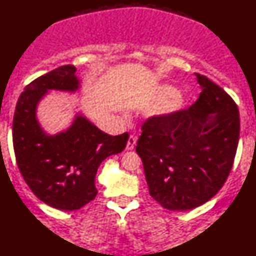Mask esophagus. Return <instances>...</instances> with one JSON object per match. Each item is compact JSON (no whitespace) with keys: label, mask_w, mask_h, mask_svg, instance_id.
<instances>
[{"label":"esophagus","mask_w":256,"mask_h":256,"mask_svg":"<svg viewBox=\"0 0 256 256\" xmlns=\"http://www.w3.org/2000/svg\"><path fill=\"white\" fill-rule=\"evenodd\" d=\"M136 142H137V139H136L134 136H130V137H128V144H126V150H132V148L136 146Z\"/></svg>","instance_id":"esophagus-1"}]
</instances>
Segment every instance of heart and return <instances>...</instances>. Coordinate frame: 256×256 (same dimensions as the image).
<instances>
[{
  "label": "heart",
  "instance_id": "heart-1",
  "mask_svg": "<svg viewBox=\"0 0 256 256\" xmlns=\"http://www.w3.org/2000/svg\"><path fill=\"white\" fill-rule=\"evenodd\" d=\"M157 102H166L162 108V114H176L189 105V96L183 93H178L177 88L169 84H160L154 90Z\"/></svg>",
  "mask_w": 256,
  "mask_h": 256
}]
</instances>
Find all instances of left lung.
I'll return each mask as SVG.
<instances>
[{
	"mask_svg": "<svg viewBox=\"0 0 256 256\" xmlns=\"http://www.w3.org/2000/svg\"><path fill=\"white\" fill-rule=\"evenodd\" d=\"M196 76L202 92L195 104L148 119L136 146L152 198L176 212L216 195L230 172L240 136L234 100L206 76Z\"/></svg>",
	"mask_w": 256,
	"mask_h": 256,
	"instance_id": "obj_1",
	"label": "left lung"
}]
</instances>
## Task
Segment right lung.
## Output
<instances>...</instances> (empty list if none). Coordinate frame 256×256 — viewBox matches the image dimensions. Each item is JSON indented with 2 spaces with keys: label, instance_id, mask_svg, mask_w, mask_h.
<instances>
[{
  "label": "right lung",
  "instance_id": "1",
  "mask_svg": "<svg viewBox=\"0 0 256 256\" xmlns=\"http://www.w3.org/2000/svg\"><path fill=\"white\" fill-rule=\"evenodd\" d=\"M73 64L44 74L26 86L16 104L12 144L20 172L38 198L72 212L94 200L96 170L102 160L120 154L128 132L110 136L76 112L66 130L50 134L38 119V106L50 90L78 93L82 80Z\"/></svg>",
  "mask_w": 256,
  "mask_h": 256
}]
</instances>
